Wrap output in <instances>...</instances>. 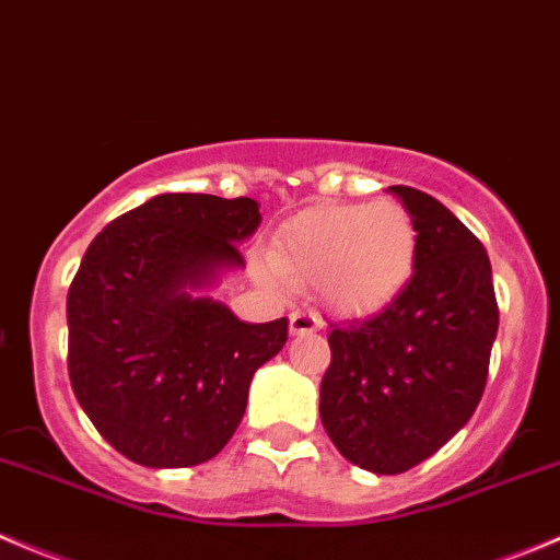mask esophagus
Masks as SVG:
<instances>
[{
  "label": "esophagus",
  "mask_w": 560,
  "mask_h": 560,
  "mask_svg": "<svg viewBox=\"0 0 560 560\" xmlns=\"http://www.w3.org/2000/svg\"><path fill=\"white\" fill-rule=\"evenodd\" d=\"M323 328V319L319 314L314 312H292L290 314V334L292 336H303V334H314V330Z\"/></svg>",
  "instance_id": "1"
}]
</instances>
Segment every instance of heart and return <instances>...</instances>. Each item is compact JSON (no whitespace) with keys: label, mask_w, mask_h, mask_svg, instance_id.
I'll use <instances>...</instances> for the list:
<instances>
[{"label":"heart","mask_w":560,"mask_h":560,"mask_svg":"<svg viewBox=\"0 0 560 560\" xmlns=\"http://www.w3.org/2000/svg\"><path fill=\"white\" fill-rule=\"evenodd\" d=\"M418 232L399 202L317 205L287 221L270 268L290 287H317L345 317L383 312L416 268Z\"/></svg>","instance_id":"obj_1"}]
</instances>
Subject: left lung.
Masks as SVG:
<instances>
[{
	"instance_id": "obj_1",
	"label": "left lung",
	"mask_w": 560,
	"mask_h": 560,
	"mask_svg": "<svg viewBox=\"0 0 560 560\" xmlns=\"http://www.w3.org/2000/svg\"><path fill=\"white\" fill-rule=\"evenodd\" d=\"M418 232L412 279L369 319L334 325L319 418L345 459L405 474L470 421L498 334L492 268L479 237L430 194L390 186Z\"/></svg>"
}]
</instances>
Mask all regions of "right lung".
<instances>
[{"label":"right lung","instance_id":"obj_1","mask_svg":"<svg viewBox=\"0 0 560 560\" xmlns=\"http://www.w3.org/2000/svg\"><path fill=\"white\" fill-rule=\"evenodd\" d=\"M259 202L159 194L86 248L68 292V374L95 430L144 468L208 463L241 424L287 317L243 323L205 290L246 268Z\"/></svg>","mask_w":560,"mask_h":560}]
</instances>
